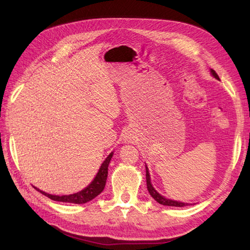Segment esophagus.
Wrapping results in <instances>:
<instances>
[{
    "instance_id": "obj_1",
    "label": "esophagus",
    "mask_w": 250,
    "mask_h": 250,
    "mask_svg": "<svg viewBox=\"0 0 250 250\" xmlns=\"http://www.w3.org/2000/svg\"><path fill=\"white\" fill-rule=\"evenodd\" d=\"M128 140H130V139H129V137H128Z\"/></svg>"
}]
</instances>
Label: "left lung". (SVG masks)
I'll use <instances>...</instances> for the list:
<instances>
[{"instance_id":"left-lung-1","label":"left lung","mask_w":250,"mask_h":250,"mask_svg":"<svg viewBox=\"0 0 250 250\" xmlns=\"http://www.w3.org/2000/svg\"><path fill=\"white\" fill-rule=\"evenodd\" d=\"M211 74H213V76L216 79H219V76L217 75V73L211 70L210 71ZM146 183H147V189H148V192L150 193V195L152 196L153 199H155L158 203H160L162 205H167V206H175V207H183V206H187V203H182V202H177V201H173V200H168L167 198H164V196L159 194L157 191L155 190V188L152 187V185L150 183V175L149 172H148V168L146 167Z\"/></svg>"}]
</instances>
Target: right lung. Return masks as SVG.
Returning <instances> with one entry per match:
<instances>
[{
	"label": "right lung",
	"mask_w": 250,
	"mask_h": 250,
	"mask_svg": "<svg viewBox=\"0 0 250 250\" xmlns=\"http://www.w3.org/2000/svg\"><path fill=\"white\" fill-rule=\"evenodd\" d=\"M111 157H113V152L109 153L108 157L105 159V161L102 163V166H101L97 176H95V178L93 179V182L90 184L87 188L79 191L77 193L70 194V195H52V194L44 192V191H41L37 188L35 189L37 191H40L42 194L48 196L49 199L54 201L64 202V203H74V204L87 203V202L93 200L95 196H98L103 191L106 184V179H107V174H108L107 169H108V164L110 162Z\"/></svg>",
	"instance_id": "add662e5"
}]
</instances>
